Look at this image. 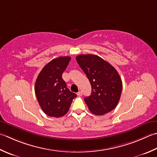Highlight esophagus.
Instances as JSON below:
<instances>
[{"label":"esophagus","instance_id":"1","mask_svg":"<svg viewBox=\"0 0 157 157\" xmlns=\"http://www.w3.org/2000/svg\"><path fill=\"white\" fill-rule=\"evenodd\" d=\"M77 95H78V96H79V97H80V96H82V93L81 91H79L78 93H77Z\"/></svg>","mask_w":157,"mask_h":157}]
</instances>
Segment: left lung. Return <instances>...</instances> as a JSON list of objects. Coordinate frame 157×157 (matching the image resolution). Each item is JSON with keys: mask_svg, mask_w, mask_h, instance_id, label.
<instances>
[{"mask_svg": "<svg viewBox=\"0 0 157 157\" xmlns=\"http://www.w3.org/2000/svg\"><path fill=\"white\" fill-rule=\"evenodd\" d=\"M76 60L91 84V94L84 98L89 110L98 116L112 111L119 102L122 89L117 71L94 54L79 55Z\"/></svg>", "mask_w": 157, "mask_h": 157, "instance_id": "obj_1", "label": "left lung"}]
</instances>
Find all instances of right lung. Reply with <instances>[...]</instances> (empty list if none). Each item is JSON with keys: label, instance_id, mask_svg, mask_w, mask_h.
<instances>
[{"label": "right lung", "instance_id": "right-lung-1", "mask_svg": "<svg viewBox=\"0 0 157 157\" xmlns=\"http://www.w3.org/2000/svg\"><path fill=\"white\" fill-rule=\"evenodd\" d=\"M69 56L54 58L42 69L35 82V91L40 107L45 114L59 118L65 115L77 97L67 88L62 78L67 69Z\"/></svg>", "mask_w": 157, "mask_h": 157}]
</instances>
